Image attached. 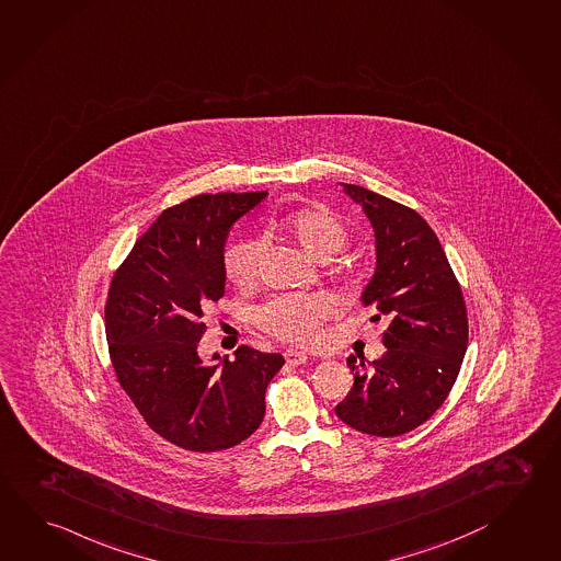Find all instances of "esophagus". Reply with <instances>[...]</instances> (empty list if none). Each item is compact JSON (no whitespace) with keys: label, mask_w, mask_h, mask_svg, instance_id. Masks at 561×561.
Instances as JSON below:
<instances>
[{"label":"esophagus","mask_w":561,"mask_h":561,"mask_svg":"<svg viewBox=\"0 0 561 561\" xmlns=\"http://www.w3.org/2000/svg\"><path fill=\"white\" fill-rule=\"evenodd\" d=\"M285 359L286 364H290V366H302V364H306L308 356L305 352H298V350H286Z\"/></svg>","instance_id":"obj_1"}]
</instances>
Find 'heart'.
Wrapping results in <instances>:
<instances>
[{
  "instance_id": "b5f03b06",
  "label": "heart",
  "mask_w": 561,
  "mask_h": 561,
  "mask_svg": "<svg viewBox=\"0 0 561 561\" xmlns=\"http://www.w3.org/2000/svg\"><path fill=\"white\" fill-rule=\"evenodd\" d=\"M286 233L305 249L314 261H330L346 249L350 241L346 225L330 209H300L285 219ZM265 249L261 237H247L234 241L225 253L227 278L234 285H249L255 280L259 263ZM330 312V302L320 295H280L255 310L256 327L268 334L293 344H308L317 336L320 322Z\"/></svg>"
}]
</instances>
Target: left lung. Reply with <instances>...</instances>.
I'll list each match as a JSON object with an SVG mask.
<instances>
[{
	"label": "left lung",
	"mask_w": 561,
	"mask_h": 561,
	"mask_svg": "<svg viewBox=\"0 0 561 561\" xmlns=\"http://www.w3.org/2000/svg\"><path fill=\"white\" fill-rule=\"evenodd\" d=\"M342 187L376 234V273L359 302L389 327L388 350L369 369L364 357H347L354 388L336 415L367 435L398 437L425 423L457 381L469 344L467 306L437 234L417 211L362 185Z\"/></svg>",
	"instance_id": "8db88e82"
}]
</instances>
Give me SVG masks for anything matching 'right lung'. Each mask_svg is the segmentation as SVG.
Masks as SVG:
<instances>
[{"label": "right lung", "instance_id": "right-lung-1", "mask_svg": "<svg viewBox=\"0 0 561 561\" xmlns=\"http://www.w3.org/2000/svg\"><path fill=\"white\" fill-rule=\"evenodd\" d=\"M266 192L195 195L165 209L114 273L106 340L114 371L144 421L175 447L215 453L255 433L280 354L234 350V359L197 354L204 314L225 295L231 225Z\"/></svg>", "mask_w": 561, "mask_h": 561}]
</instances>
